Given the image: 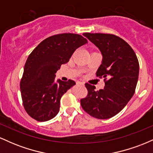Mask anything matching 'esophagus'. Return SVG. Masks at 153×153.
<instances>
[{
	"label": "esophagus",
	"mask_w": 153,
	"mask_h": 153,
	"mask_svg": "<svg viewBox=\"0 0 153 153\" xmlns=\"http://www.w3.org/2000/svg\"><path fill=\"white\" fill-rule=\"evenodd\" d=\"M77 83H78V84H80V85H84V82H80V81H78V82H77Z\"/></svg>",
	"instance_id": "obj_1"
}]
</instances>
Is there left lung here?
Wrapping results in <instances>:
<instances>
[{
  "mask_svg": "<svg viewBox=\"0 0 153 153\" xmlns=\"http://www.w3.org/2000/svg\"><path fill=\"white\" fill-rule=\"evenodd\" d=\"M83 36L102 53V63L96 75L104 78L105 86L96 91L94 85L85 83L88 95L80 99V104L91 117L111 118L124 108L134 94L139 76L138 59L129 44L119 36L102 33H85Z\"/></svg>",
  "mask_w": 153,
  "mask_h": 153,
  "instance_id": "left-lung-1",
  "label": "left lung"
}]
</instances>
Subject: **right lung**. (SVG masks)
Returning a JSON list of instances; mask_svg holds the SVG:
<instances>
[{
    "mask_svg": "<svg viewBox=\"0 0 153 153\" xmlns=\"http://www.w3.org/2000/svg\"><path fill=\"white\" fill-rule=\"evenodd\" d=\"M85 43L87 39L81 35L64 33L45 39L31 52L20 88L23 106L31 118L46 122L58 114L61 97L75 82L72 80L55 82V73Z\"/></svg>",
    "mask_w": 153,
    "mask_h": 153,
    "instance_id": "add662e5",
    "label": "right lung"
}]
</instances>
